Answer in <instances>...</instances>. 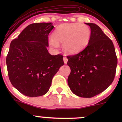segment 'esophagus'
<instances>
[{"label":"esophagus","mask_w":122,"mask_h":122,"mask_svg":"<svg viewBox=\"0 0 122 122\" xmlns=\"http://www.w3.org/2000/svg\"><path fill=\"white\" fill-rule=\"evenodd\" d=\"M64 62L65 64H66L67 62H68V58H67L66 57H64Z\"/></svg>","instance_id":"1"}]
</instances>
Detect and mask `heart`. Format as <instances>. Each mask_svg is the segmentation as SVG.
I'll return each mask as SVG.
<instances>
[{
	"instance_id": "1",
	"label": "heart",
	"mask_w": 122,
	"mask_h": 122,
	"mask_svg": "<svg viewBox=\"0 0 122 122\" xmlns=\"http://www.w3.org/2000/svg\"><path fill=\"white\" fill-rule=\"evenodd\" d=\"M91 38V30L89 26L79 23H63L56 28L50 40L51 45L58 47L62 43L64 51L75 54L87 47Z\"/></svg>"
}]
</instances>
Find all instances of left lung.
<instances>
[{
  "instance_id": "8db88e82",
  "label": "left lung",
  "mask_w": 122,
  "mask_h": 122,
  "mask_svg": "<svg viewBox=\"0 0 122 122\" xmlns=\"http://www.w3.org/2000/svg\"><path fill=\"white\" fill-rule=\"evenodd\" d=\"M89 26L91 38L86 48L71 56L67 64L71 68L68 78L70 89L81 97H92L106 90L114 81L117 60L112 41L100 27Z\"/></svg>"
}]
</instances>
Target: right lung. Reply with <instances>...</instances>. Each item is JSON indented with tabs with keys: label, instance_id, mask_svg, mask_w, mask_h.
<instances>
[{
	"label": "right lung",
	"instance_id": "obj_1",
	"mask_svg": "<svg viewBox=\"0 0 122 122\" xmlns=\"http://www.w3.org/2000/svg\"><path fill=\"white\" fill-rule=\"evenodd\" d=\"M53 28L51 23H32L10 43L6 58L8 77L14 87L25 96L45 95L64 64L62 55L52 56L47 49Z\"/></svg>",
	"mask_w": 122,
	"mask_h": 122
}]
</instances>
